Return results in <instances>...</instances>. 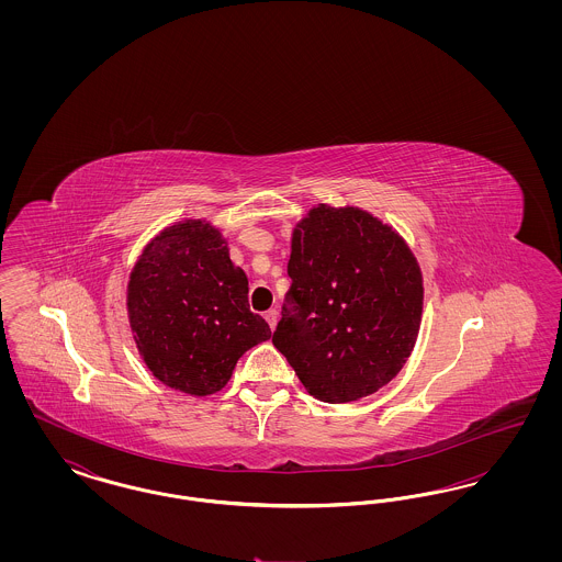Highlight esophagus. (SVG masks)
<instances>
[{
    "instance_id": "obj_1",
    "label": "esophagus",
    "mask_w": 562,
    "mask_h": 562,
    "mask_svg": "<svg viewBox=\"0 0 562 562\" xmlns=\"http://www.w3.org/2000/svg\"><path fill=\"white\" fill-rule=\"evenodd\" d=\"M266 321H268L269 328L273 330V328H276V324H278V312H276V310H269V312H266Z\"/></svg>"
}]
</instances>
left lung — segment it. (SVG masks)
<instances>
[{
    "label": "left lung",
    "instance_id": "left-lung-1",
    "mask_svg": "<svg viewBox=\"0 0 562 562\" xmlns=\"http://www.w3.org/2000/svg\"><path fill=\"white\" fill-rule=\"evenodd\" d=\"M289 276L271 341L312 396L358 401L401 373L419 333L424 280L390 225L321 204L294 227Z\"/></svg>",
    "mask_w": 562,
    "mask_h": 562
}]
</instances>
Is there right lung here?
Instances as JSON below:
<instances>
[{
    "mask_svg": "<svg viewBox=\"0 0 562 562\" xmlns=\"http://www.w3.org/2000/svg\"><path fill=\"white\" fill-rule=\"evenodd\" d=\"M128 318L147 369L189 396L225 387L241 353L271 337L248 307V278L227 241L200 218L145 246L128 282Z\"/></svg>",
    "mask_w": 562,
    "mask_h": 562,
    "instance_id": "1",
    "label": "right lung"
}]
</instances>
